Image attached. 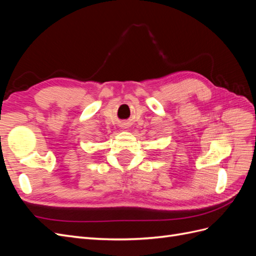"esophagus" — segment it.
<instances>
[{"mask_svg": "<svg viewBox=\"0 0 256 256\" xmlns=\"http://www.w3.org/2000/svg\"><path fill=\"white\" fill-rule=\"evenodd\" d=\"M125 128H127V127H125Z\"/></svg>", "mask_w": 256, "mask_h": 256, "instance_id": "obj_1", "label": "esophagus"}]
</instances>
